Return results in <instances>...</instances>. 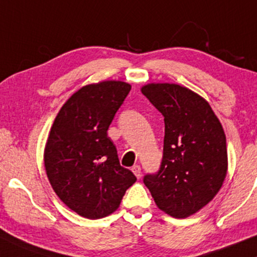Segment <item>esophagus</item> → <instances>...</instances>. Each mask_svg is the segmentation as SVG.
<instances>
[{"instance_id":"obj_1","label":"esophagus","mask_w":257,"mask_h":257,"mask_svg":"<svg viewBox=\"0 0 257 257\" xmlns=\"http://www.w3.org/2000/svg\"><path fill=\"white\" fill-rule=\"evenodd\" d=\"M132 171L134 172V175L137 176L138 178L141 177V168H140V166H139V165H134V166H133Z\"/></svg>"}]
</instances>
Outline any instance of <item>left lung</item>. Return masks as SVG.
Segmentation results:
<instances>
[{
	"label": "left lung",
	"mask_w": 257,
	"mask_h": 257,
	"mask_svg": "<svg viewBox=\"0 0 257 257\" xmlns=\"http://www.w3.org/2000/svg\"><path fill=\"white\" fill-rule=\"evenodd\" d=\"M142 94L164 116L160 170L144 183L159 209L174 218L195 214L218 194L227 174L226 137L205 98L176 83H147Z\"/></svg>",
	"instance_id": "obj_1"
}]
</instances>
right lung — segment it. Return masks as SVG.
Listing matches in <instances>:
<instances>
[{
    "instance_id": "right-lung-1",
    "label": "right lung",
    "mask_w": 257,
    "mask_h": 257,
    "mask_svg": "<svg viewBox=\"0 0 257 257\" xmlns=\"http://www.w3.org/2000/svg\"><path fill=\"white\" fill-rule=\"evenodd\" d=\"M132 86L107 80L83 86L54 120L44 150V166L62 202L83 218L107 217L137 182L120 166L107 129Z\"/></svg>"
}]
</instances>
